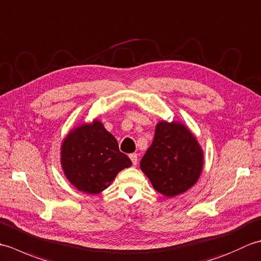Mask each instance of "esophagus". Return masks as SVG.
Returning <instances> with one entry per match:
<instances>
[{
  "label": "esophagus",
  "mask_w": 261,
  "mask_h": 261,
  "mask_svg": "<svg viewBox=\"0 0 261 261\" xmlns=\"http://www.w3.org/2000/svg\"><path fill=\"white\" fill-rule=\"evenodd\" d=\"M130 159H131V162H132V164H134L135 166L138 164V154L137 153H131L130 154Z\"/></svg>",
  "instance_id": "34e87169"
}]
</instances>
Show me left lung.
<instances>
[{
	"mask_svg": "<svg viewBox=\"0 0 261 261\" xmlns=\"http://www.w3.org/2000/svg\"><path fill=\"white\" fill-rule=\"evenodd\" d=\"M140 168L154 190L173 197L197 181L203 168V150L184 124L162 121L156 125L153 141L141 159Z\"/></svg>",
	"mask_w": 261,
	"mask_h": 261,
	"instance_id": "8db88e82",
	"label": "left lung"
}]
</instances>
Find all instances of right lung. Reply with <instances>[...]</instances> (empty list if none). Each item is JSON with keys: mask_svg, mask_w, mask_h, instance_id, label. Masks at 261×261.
I'll return each instance as SVG.
<instances>
[{"mask_svg": "<svg viewBox=\"0 0 261 261\" xmlns=\"http://www.w3.org/2000/svg\"><path fill=\"white\" fill-rule=\"evenodd\" d=\"M62 167L77 190L98 194L108 188L131 160L121 152L115 138L95 120L71 130L62 146Z\"/></svg>", "mask_w": 261, "mask_h": 261, "instance_id": "obj_1", "label": "right lung"}]
</instances>
